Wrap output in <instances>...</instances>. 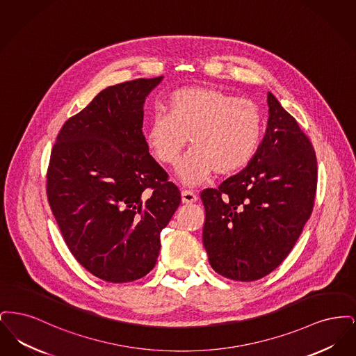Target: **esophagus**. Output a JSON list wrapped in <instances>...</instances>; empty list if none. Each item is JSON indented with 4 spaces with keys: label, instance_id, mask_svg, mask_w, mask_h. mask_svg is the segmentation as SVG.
<instances>
[{
    "label": "esophagus",
    "instance_id": "1",
    "mask_svg": "<svg viewBox=\"0 0 356 356\" xmlns=\"http://www.w3.org/2000/svg\"><path fill=\"white\" fill-rule=\"evenodd\" d=\"M181 202L184 204L195 203V202H197V195L195 192H192V191L184 189L181 192Z\"/></svg>",
    "mask_w": 356,
    "mask_h": 356
}]
</instances>
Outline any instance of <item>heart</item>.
<instances>
[{"instance_id":"1","label":"heart","mask_w":356,"mask_h":356,"mask_svg":"<svg viewBox=\"0 0 356 356\" xmlns=\"http://www.w3.org/2000/svg\"><path fill=\"white\" fill-rule=\"evenodd\" d=\"M263 132V115L252 100L218 88L186 86L170 95L168 113L152 115L145 141L160 164L175 167L191 137L192 151L179 173L196 186L215 172L232 175L250 165Z\"/></svg>"}]
</instances>
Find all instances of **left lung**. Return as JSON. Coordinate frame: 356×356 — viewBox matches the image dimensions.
Returning a JSON list of instances; mask_svg holds the SVG:
<instances>
[{
    "label": "left lung",
    "mask_w": 356,
    "mask_h": 356,
    "mask_svg": "<svg viewBox=\"0 0 356 356\" xmlns=\"http://www.w3.org/2000/svg\"><path fill=\"white\" fill-rule=\"evenodd\" d=\"M267 100L268 128L251 164L200 195L209 264L236 282L261 279L283 263L316 196L318 160L309 138L272 93Z\"/></svg>",
    "instance_id": "obj_1"
}]
</instances>
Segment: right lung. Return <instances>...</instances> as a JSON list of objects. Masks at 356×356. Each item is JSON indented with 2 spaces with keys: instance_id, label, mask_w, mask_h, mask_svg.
<instances>
[{
  "instance_id": "right-lung-1",
  "label": "right lung",
  "mask_w": 356,
  "mask_h": 356,
  "mask_svg": "<svg viewBox=\"0 0 356 356\" xmlns=\"http://www.w3.org/2000/svg\"><path fill=\"white\" fill-rule=\"evenodd\" d=\"M161 80L104 89L65 121L51 149L47 196L54 219L74 259L105 282H134L152 270L160 232L181 203L143 135V105Z\"/></svg>"
}]
</instances>
